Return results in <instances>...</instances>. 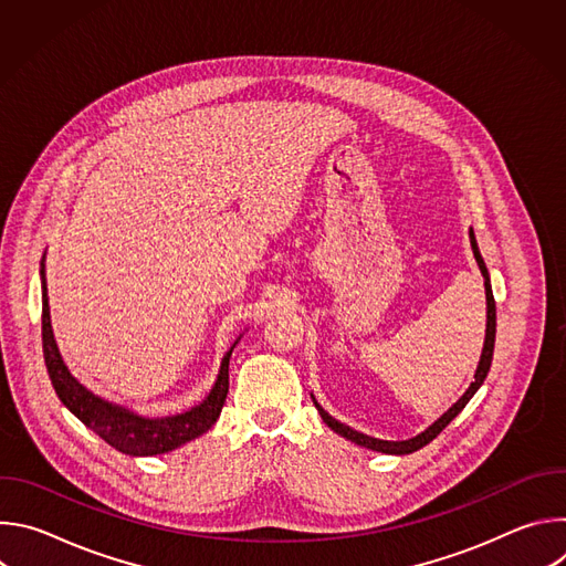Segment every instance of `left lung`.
Here are the masks:
<instances>
[{
  "label": "left lung",
  "mask_w": 566,
  "mask_h": 566,
  "mask_svg": "<svg viewBox=\"0 0 566 566\" xmlns=\"http://www.w3.org/2000/svg\"><path fill=\"white\" fill-rule=\"evenodd\" d=\"M470 244H472V253H474V260H476V264H479V269H481V275H483V286H486V304H489V322H486V343H483V352H481V360H479V367H476V371H474V380L470 382V387L465 389V394L454 402V406L437 421V423H432L426 432H421L419 437H415V439H408V441H380V439H374V437H367V434H360V432H356V430H352L349 426H343L340 421H336L334 417H329L325 410H322L317 402H315V398H313V402H315V408H317V412H319V417H322V421H325L334 432H338L340 437H345V439H349V441H354V443H358V446H363V448H369V450H376V452H385V454H410V452H415V450H421L423 446H428L437 434H441L443 432V428L465 408V402L474 396V391L481 387V382H483V378L489 376V369H491V363H493V349H495V329H497V315H495V297H493V289H491V277H489V269H486V264H483V260H481V253H479V249H476V241H474V232L470 230Z\"/></svg>",
  "instance_id": "obj_1"
}]
</instances>
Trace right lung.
Segmentation results:
<instances>
[{"mask_svg": "<svg viewBox=\"0 0 566 566\" xmlns=\"http://www.w3.org/2000/svg\"><path fill=\"white\" fill-rule=\"evenodd\" d=\"M42 284H44L42 349H44V363L49 369V378L55 387L57 398L101 439H105L118 452H125L132 457H151V454L170 452V450L197 439L199 434L208 432L214 426V421L221 415L226 396H228V363H230V354H232L234 345L223 356L219 378L201 406L192 408L190 412L177 415V417L145 419V417L132 415V412H127L118 406H112V402L94 396L69 374L66 365L60 358V352H57V345H55L53 332H51L44 271H42Z\"/></svg>", "mask_w": 566, "mask_h": 566, "instance_id": "add662e5", "label": "right lung"}]
</instances>
